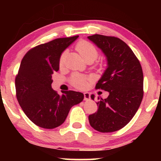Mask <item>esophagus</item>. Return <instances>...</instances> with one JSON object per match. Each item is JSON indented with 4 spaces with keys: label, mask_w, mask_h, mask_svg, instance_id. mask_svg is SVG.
<instances>
[{
    "label": "esophagus",
    "mask_w": 161,
    "mask_h": 161,
    "mask_svg": "<svg viewBox=\"0 0 161 161\" xmlns=\"http://www.w3.org/2000/svg\"><path fill=\"white\" fill-rule=\"evenodd\" d=\"M84 100L85 101H88L90 100V94L88 92H85L84 93Z\"/></svg>",
    "instance_id": "1"
}]
</instances>
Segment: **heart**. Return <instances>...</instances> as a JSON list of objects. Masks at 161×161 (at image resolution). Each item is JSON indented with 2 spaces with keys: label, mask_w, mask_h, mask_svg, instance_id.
Listing matches in <instances>:
<instances>
[{
  "label": "heart",
  "mask_w": 161,
  "mask_h": 161,
  "mask_svg": "<svg viewBox=\"0 0 161 161\" xmlns=\"http://www.w3.org/2000/svg\"><path fill=\"white\" fill-rule=\"evenodd\" d=\"M75 49L79 53V54L86 60V62H93L98 56V51L95 46L92 45L87 41H80L75 45ZM66 52H64L60 57V66H63L65 61ZM71 84L77 88H84L87 86V78L85 75L74 74L72 76Z\"/></svg>",
  "instance_id": "1"
}]
</instances>
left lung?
Wrapping results in <instances>:
<instances>
[{
    "instance_id": "1",
    "label": "left lung",
    "mask_w": 161,
    "mask_h": 161,
    "mask_svg": "<svg viewBox=\"0 0 161 161\" xmlns=\"http://www.w3.org/2000/svg\"><path fill=\"white\" fill-rule=\"evenodd\" d=\"M102 50L108 68L96 84V89L109 92L107 98L97 97V110L88 116L92 128L101 132L119 130L130 122L143 98V72L137 57L123 41L114 36H88ZM91 97L94 100L95 95Z\"/></svg>"
}]
</instances>
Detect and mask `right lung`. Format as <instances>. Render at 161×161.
Masks as SVG:
<instances>
[{
  "label": "right lung",
  "mask_w": 161,
  "mask_h": 161,
  "mask_svg": "<svg viewBox=\"0 0 161 161\" xmlns=\"http://www.w3.org/2000/svg\"><path fill=\"white\" fill-rule=\"evenodd\" d=\"M60 38L32 47L25 53L16 75V95L27 117L38 126L54 129L65 121L70 108L84 98L81 92L60 95L51 88L63 51L78 38Z\"/></svg>",
  "instance_id": "obj_1"
}]
</instances>
